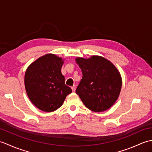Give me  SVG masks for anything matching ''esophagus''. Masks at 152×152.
<instances>
[{
	"label": "esophagus",
	"mask_w": 152,
	"mask_h": 152,
	"mask_svg": "<svg viewBox=\"0 0 152 152\" xmlns=\"http://www.w3.org/2000/svg\"><path fill=\"white\" fill-rule=\"evenodd\" d=\"M71 88H72V90L73 92H74V91H76V86H73Z\"/></svg>",
	"instance_id": "esophagus-1"
}]
</instances>
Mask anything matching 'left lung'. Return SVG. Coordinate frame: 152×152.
<instances>
[{
    "label": "left lung",
    "instance_id": "1",
    "mask_svg": "<svg viewBox=\"0 0 152 152\" xmlns=\"http://www.w3.org/2000/svg\"><path fill=\"white\" fill-rule=\"evenodd\" d=\"M82 78L76 90L87 108L96 112L105 111L118 99L121 88V75L115 66L100 56L76 58Z\"/></svg>",
    "mask_w": 152,
    "mask_h": 152
}]
</instances>
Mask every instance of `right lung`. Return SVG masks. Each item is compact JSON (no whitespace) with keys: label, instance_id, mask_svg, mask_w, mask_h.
<instances>
[{"label":"right lung","instance_id":"obj_1","mask_svg":"<svg viewBox=\"0 0 152 152\" xmlns=\"http://www.w3.org/2000/svg\"><path fill=\"white\" fill-rule=\"evenodd\" d=\"M61 58L47 54L38 58L28 67L25 75V86L32 103L44 112H53L62 106L66 96L72 93L64 83L61 69Z\"/></svg>","mask_w":152,"mask_h":152}]
</instances>
